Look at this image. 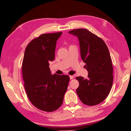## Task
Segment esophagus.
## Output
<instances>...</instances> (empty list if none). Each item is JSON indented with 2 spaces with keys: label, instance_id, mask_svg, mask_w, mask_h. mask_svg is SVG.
<instances>
[{
  "label": "esophagus",
  "instance_id": "1",
  "mask_svg": "<svg viewBox=\"0 0 131 131\" xmlns=\"http://www.w3.org/2000/svg\"><path fill=\"white\" fill-rule=\"evenodd\" d=\"M73 78H74L73 75H70V79H73Z\"/></svg>",
  "mask_w": 131,
  "mask_h": 131
}]
</instances>
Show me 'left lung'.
Wrapping results in <instances>:
<instances>
[{
  "mask_svg": "<svg viewBox=\"0 0 131 131\" xmlns=\"http://www.w3.org/2000/svg\"><path fill=\"white\" fill-rule=\"evenodd\" d=\"M78 38L81 57L88 71V78L78 77L77 93L83 103L96 105L105 100L112 89L113 68L108 47L101 38L83 28L69 31Z\"/></svg>",
  "mask_w": 131,
  "mask_h": 131,
  "instance_id": "obj_1",
  "label": "left lung"
}]
</instances>
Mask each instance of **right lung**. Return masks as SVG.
Segmentation results:
<instances>
[{
  "label": "right lung",
  "mask_w": 131,
  "mask_h": 131,
  "mask_svg": "<svg viewBox=\"0 0 131 131\" xmlns=\"http://www.w3.org/2000/svg\"><path fill=\"white\" fill-rule=\"evenodd\" d=\"M62 34H43L34 39L27 46L22 62L27 96L34 106L46 112H54L62 105L70 80L68 75H52L49 68Z\"/></svg>",
  "instance_id": "1"
}]
</instances>
